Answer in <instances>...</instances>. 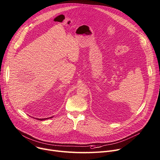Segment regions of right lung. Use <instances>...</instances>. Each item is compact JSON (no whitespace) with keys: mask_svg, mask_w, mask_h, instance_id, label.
<instances>
[{"mask_svg":"<svg viewBox=\"0 0 160 160\" xmlns=\"http://www.w3.org/2000/svg\"><path fill=\"white\" fill-rule=\"evenodd\" d=\"M52 117H53V116H52ZM52 117H50V118H52ZM36 119H37L38 120H46L47 118H36Z\"/></svg>","mask_w":160,"mask_h":160,"instance_id":"obj_1","label":"right lung"}]
</instances>
